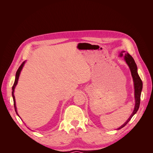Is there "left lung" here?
Returning <instances> with one entry per match:
<instances>
[{
	"mask_svg": "<svg viewBox=\"0 0 153 153\" xmlns=\"http://www.w3.org/2000/svg\"><path fill=\"white\" fill-rule=\"evenodd\" d=\"M124 51L121 53H120L119 56L120 57H124V59L125 61L127 63L129 69H130L131 76L133 77V80L134 82V89H135V108H134V110L133 113L131 114V116L129 117V119L126 121V123H124L121 127L117 128V129H120L123 128L124 126H126L128 124V123L130 121L131 117L135 115L137 112L138 111V108H139L140 106V96H141V92L142 90V82L140 79V78L138 75V72H137V64L134 61L133 58L129 55L128 53H124ZM125 55H124L123 54Z\"/></svg>",
	"mask_w": 153,
	"mask_h": 153,
	"instance_id": "1",
	"label": "left lung"
}]
</instances>
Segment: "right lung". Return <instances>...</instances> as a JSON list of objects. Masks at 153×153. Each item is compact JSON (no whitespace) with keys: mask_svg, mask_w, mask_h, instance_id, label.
<instances>
[{"mask_svg":"<svg viewBox=\"0 0 153 153\" xmlns=\"http://www.w3.org/2000/svg\"><path fill=\"white\" fill-rule=\"evenodd\" d=\"M25 61L23 62L22 64L20 65V66L19 67V68L18 69V70L16 73V76H15V82H14V84L13 85V87H12V96H13V101H14V106H15V111H16V114L18 115V113H17V111H16V102H15V96H14V91H15V88L16 87V85H17V83H18V78H19V76H20V72L22 71V69L23 68V67H24V64H25ZM19 116V115H18Z\"/></svg>","mask_w":153,"mask_h":153,"instance_id":"add662e5","label":"right lung"}]
</instances>
